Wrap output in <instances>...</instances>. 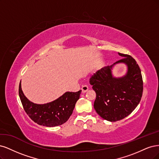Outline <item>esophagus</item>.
<instances>
[{
  "instance_id": "obj_1",
  "label": "esophagus",
  "mask_w": 159,
  "mask_h": 159,
  "mask_svg": "<svg viewBox=\"0 0 159 159\" xmlns=\"http://www.w3.org/2000/svg\"><path fill=\"white\" fill-rule=\"evenodd\" d=\"M81 90H82V93H85L86 92L88 91V90H89V86H87V85H83V86H82Z\"/></svg>"
}]
</instances>
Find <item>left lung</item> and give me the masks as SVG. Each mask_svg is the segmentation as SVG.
Listing matches in <instances>:
<instances>
[{"label": "left lung", "mask_w": 159, "mask_h": 159, "mask_svg": "<svg viewBox=\"0 0 159 159\" xmlns=\"http://www.w3.org/2000/svg\"><path fill=\"white\" fill-rule=\"evenodd\" d=\"M118 54L123 59L98 70L90 79L96 94L94 109L101 117L110 121L129 116L140 102L143 90L141 69L136 61L129 55ZM120 62L126 64L128 72L122 78H114L111 69Z\"/></svg>", "instance_id": "8db88e82"}]
</instances>
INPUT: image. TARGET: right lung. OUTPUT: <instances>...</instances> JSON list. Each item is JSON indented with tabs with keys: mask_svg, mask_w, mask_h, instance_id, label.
I'll list each match as a JSON object with an SVG mask.
<instances>
[{
	"mask_svg": "<svg viewBox=\"0 0 159 159\" xmlns=\"http://www.w3.org/2000/svg\"><path fill=\"white\" fill-rule=\"evenodd\" d=\"M81 90L66 92L59 98L45 104H36L28 100L19 84V96L23 107L28 116L40 125L55 127L63 124L69 120L79 99Z\"/></svg>",
	"mask_w": 159,
	"mask_h": 159,
	"instance_id": "add662e5",
	"label": "right lung"
}]
</instances>
